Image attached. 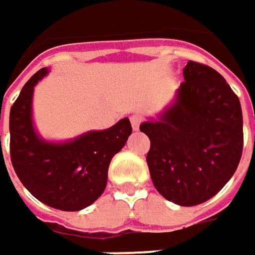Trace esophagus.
Returning a JSON list of instances; mask_svg holds the SVG:
<instances>
[{
  "instance_id": "1",
  "label": "esophagus",
  "mask_w": 255,
  "mask_h": 255,
  "mask_svg": "<svg viewBox=\"0 0 255 255\" xmlns=\"http://www.w3.org/2000/svg\"><path fill=\"white\" fill-rule=\"evenodd\" d=\"M129 121H131V126H132V129H138L140 128V124H141V117H138V115H132L131 118H129Z\"/></svg>"
}]
</instances>
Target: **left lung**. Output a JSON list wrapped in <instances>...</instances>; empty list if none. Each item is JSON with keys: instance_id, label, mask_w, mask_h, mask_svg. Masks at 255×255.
I'll use <instances>...</instances> for the list:
<instances>
[{"instance_id": "8db88e82", "label": "left lung", "mask_w": 255, "mask_h": 255, "mask_svg": "<svg viewBox=\"0 0 255 255\" xmlns=\"http://www.w3.org/2000/svg\"><path fill=\"white\" fill-rule=\"evenodd\" d=\"M172 104L140 131L150 138L147 166L156 190L178 206L216 196L235 174L244 144L238 96L219 73L188 61Z\"/></svg>"}]
</instances>
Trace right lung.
<instances>
[{
  "instance_id": "1",
  "label": "right lung",
  "mask_w": 255,
  "mask_h": 255,
  "mask_svg": "<svg viewBox=\"0 0 255 255\" xmlns=\"http://www.w3.org/2000/svg\"><path fill=\"white\" fill-rule=\"evenodd\" d=\"M48 73L49 68L39 70L11 106V163L21 184L39 201L64 212H79L102 196L109 163L126 146L132 128L129 120L123 118L111 128L92 129L70 140H45L36 131L32 106L35 86Z\"/></svg>"
}]
</instances>
